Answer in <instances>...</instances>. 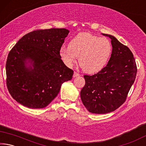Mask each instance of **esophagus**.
<instances>
[{
    "instance_id": "34e87169",
    "label": "esophagus",
    "mask_w": 146,
    "mask_h": 146,
    "mask_svg": "<svg viewBox=\"0 0 146 146\" xmlns=\"http://www.w3.org/2000/svg\"><path fill=\"white\" fill-rule=\"evenodd\" d=\"M80 76V74L75 71L73 73V77H76V76Z\"/></svg>"
}]
</instances>
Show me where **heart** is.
<instances>
[{
    "label": "heart",
    "mask_w": 146,
    "mask_h": 146,
    "mask_svg": "<svg viewBox=\"0 0 146 146\" xmlns=\"http://www.w3.org/2000/svg\"><path fill=\"white\" fill-rule=\"evenodd\" d=\"M112 53V46L107 38L89 33H80L70 42L68 48H62L60 55L64 64L71 67L77 57L79 65L87 73L100 71L107 64Z\"/></svg>",
    "instance_id": "1"
}]
</instances>
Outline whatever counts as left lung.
I'll use <instances>...</instances> for the list:
<instances>
[{
    "instance_id": "obj_1",
    "label": "left lung",
    "mask_w": 146,
    "mask_h": 146,
    "mask_svg": "<svg viewBox=\"0 0 146 146\" xmlns=\"http://www.w3.org/2000/svg\"><path fill=\"white\" fill-rule=\"evenodd\" d=\"M113 49L108 63L97 73L85 75L80 91L83 104L90 113L105 114L114 111L126 100L137 72L135 59L127 46L110 35Z\"/></svg>"
}]
</instances>
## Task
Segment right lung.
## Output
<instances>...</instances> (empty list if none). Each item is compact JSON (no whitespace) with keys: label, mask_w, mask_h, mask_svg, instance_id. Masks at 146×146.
Listing matches in <instances>:
<instances>
[{"label":"right lung","mask_w":146,"mask_h":146,"mask_svg":"<svg viewBox=\"0 0 146 146\" xmlns=\"http://www.w3.org/2000/svg\"><path fill=\"white\" fill-rule=\"evenodd\" d=\"M69 30L37 29L23 36L11 49L6 64V85L17 102L31 109L46 107L73 71L61 60L60 50ZM33 63L27 68L26 61Z\"/></svg>","instance_id":"obj_1"}]
</instances>
